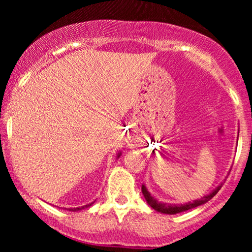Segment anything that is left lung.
<instances>
[{"label": "left lung", "instance_id": "obj_1", "mask_svg": "<svg viewBox=\"0 0 252 252\" xmlns=\"http://www.w3.org/2000/svg\"><path fill=\"white\" fill-rule=\"evenodd\" d=\"M221 186H222V184L219 185L217 189H213L210 194L202 196L201 199H198V200H194L192 202H187V204H184V205L182 204L181 205H172V204H166V202L158 201L154 196H152V194L148 192V189H146V186H144V185H142V193H143L144 198H146L147 202H148V205H150V207H152V209L158 211V212L166 213V215H176V213L184 212V211L194 209V207L200 206V205L211 200V199H212L213 196H215L217 193L219 192V189H221Z\"/></svg>", "mask_w": 252, "mask_h": 252}]
</instances>
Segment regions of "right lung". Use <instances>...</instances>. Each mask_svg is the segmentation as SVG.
Segmentation results:
<instances>
[{
    "mask_svg": "<svg viewBox=\"0 0 252 252\" xmlns=\"http://www.w3.org/2000/svg\"><path fill=\"white\" fill-rule=\"evenodd\" d=\"M120 153H118V155H117V158H120ZM92 205V202L91 204H88V205H85V206H82V207H76V209H70L68 211H80V210H83V209H86V207H90Z\"/></svg>",
    "mask_w": 252,
    "mask_h": 252,
    "instance_id": "right-lung-1",
    "label": "right lung"
}]
</instances>
